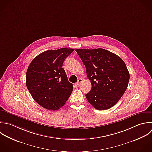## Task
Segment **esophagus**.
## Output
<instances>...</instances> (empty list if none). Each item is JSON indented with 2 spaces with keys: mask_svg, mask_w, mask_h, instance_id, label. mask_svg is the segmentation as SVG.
<instances>
[{
  "mask_svg": "<svg viewBox=\"0 0 152 152\" xmlns=\"http://www.w3.org/2000/svg\"><path fill=\"white\" fill-rule=\"evenodd\" d=\"M82 79H78V80H77V82L75 83L76 84V85H79V84H80V83H82Z\"/></svg>",
  "mask_w": 152,
  "mask_h": 152,
  "instance_id": "obj_1",
  "label": "esophagus"
}]
</instances>
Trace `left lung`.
Masks as SVG:
<instances>
[{
	"label": "left lung",
	"mask_w": 152,
	"mask_h": 152,
	"mask_svg": "<svg viewBox=\"0 0 152 152\" xmlns=\"http://www.w3.org/2000/svg\"><path fill=\"white\" fill-rule=\"evenodd\" d=\"M86 67L92 88L85 95L98 110L115 105L126 92L130 74L124 61L117 54L103 48L75 50Z\"/></svg>",
	"instance_id": "8db88e82"
}]
</instances>
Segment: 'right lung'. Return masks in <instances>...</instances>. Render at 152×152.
Segmentation results:
<instances>
[{"mask_svg": "<svg viewBox=\"0 0 152 152\" xmlns=\"http://www.w3.org/2000/svg\"><path fill=\"white\" fill-rule=\"evenodd\" d=\"M75 50L62 48L47 50L38 55L26 71V85L33 99L49 110L62 107L73 91L63 63Z\"/></svg>", "mask_w": 152, "mask_h": 152, "instance_id": "obj_1", "label": "right lung"}]
</instances>
